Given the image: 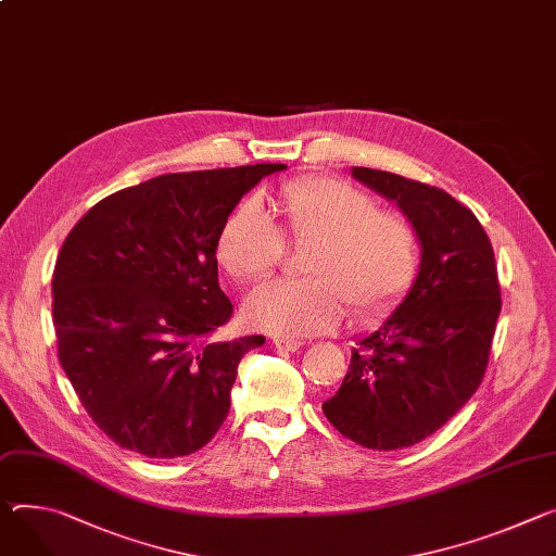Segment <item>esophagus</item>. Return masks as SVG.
I'll list each match as a JSON object with an SVG mask.
<instances>
[{"instance_id":"obj_1","label":"esophagus","mask_w":556,"mask_h":556,"mask_svg":"<svg viewBox=\"0 0 556 556\" xmlns=\"http://www.w3.org/2000/svg\"><path fill=\"white\" fill-rule=\"evenodd\" d=\"M273 343H275V348L277 350H286V352H294V350H299L301 345V341H296V339H290V337H275L273 339Z\"/></svg>"}]
</instances>
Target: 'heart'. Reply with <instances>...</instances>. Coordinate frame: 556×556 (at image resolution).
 I'll return each mask as SVG.
<instances>
[{"label":"heart","mask_w":556,"mask_h":556,"mask_svg":"<svg viewBox=\"0 0 556 556\" xmlns=\"http://www.w3.org/2000/svg\"><path fill=\"white\" fill-rule=\"evenodd\" d=\"M366 190L337 177H299L277 190V226L257 201H243L222 224L215 255L237 283H257L283 262L286 239L313 243L304 281H273L252 292L243 317L281 337L332 330L345 315L381 317L406 296L421 266L410 217L377 208Z\"/></svg>","instance_id":"b5f03b06"}]
</instances>
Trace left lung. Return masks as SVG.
I'll return each mask as SVG.
<instances>
[{
  "label": "left lung",
  "instance_id": "1",
  "mask_svg": "<svg viewBox=\"0 0 556 556\" xmlns=\"http://www.w3.org/2000/svg\"><path fill=\"white\" fill-rule=\"evenodd\" d=\"M352 175L413 219L421 266L399 308L352 348L324 415L364 447L399 450L439 430L481 386L501 313L496 262L475 213L445 190L362 166Z\"/></svg>",
  "mask_w": 556,
  "mask_h": 556
}]
</instances>
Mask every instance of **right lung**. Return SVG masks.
Instances as JSON below:
<instances>
[{"label": "right lung", "mask_w": 556, "mask_h": 556, "mask_svg": "<svg viewBox=\"0 0 556 556\" xmlns=\"http://www.w3.org/2000/svg\"><path fill=\"white\" fill-rule=\"evenodd\" d=\"M283 168L162 175L104 197L68 232L53 273L58 355L117 445L186 457L226 421L237 366L266 339H213L232 317L215 241L239 199Z\"/></svg>", "instance_id": "right-lung-1"}]
</instances>
